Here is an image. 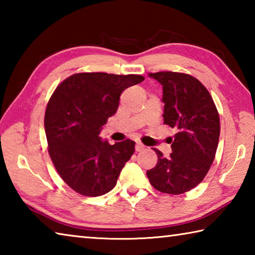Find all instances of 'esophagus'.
<instances>
[{"mask_svg":"<svg viewBox=\"0 0 255 255\" xmlns=\"http://www.w3.org/2000/svg\"><path fill=\"white\" fill-rule=\"evenodd\" d=\"M145 148V146L141 144V143H136V145H135V149H136V152H141V150H143Z\"/></svg>","mask_w":255,"mask_h":255,"instance_id":"obj_1","label":"esophagus"}]
</instances>
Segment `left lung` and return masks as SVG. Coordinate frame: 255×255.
I'll return each mask as SVG.
<instances>
[{"label": "left lung", "instance_id": "8db88e82", "mask_svg": "<svg viewBox=\"0 0 255 255\" xmlns=\"http://www.w3.org/2000/svg\"><path fill=\"white\" fill-rule=\"evenodd\" d=\"M163 86L164 124L178 132L170 157L161 150L157 163L146 172L150 184L163 193L180 195L199 184L208 173L218 146L219 115L204 85L184 73H149Z\"/></svg>", "mask_w": 255, "mask_h": 255}]
</instances>
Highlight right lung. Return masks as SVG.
Instances as JSON below:
<instances>
[{
  "instance_id": "add662e5",
  "label": "right lung",
  "mask_w": 255,
  "mask_h": 255,
  "mask_svg": "<svg viewBox=\"0 0 255 255\" xmlns=\"http://www.w3.org/2000/svg\"><path fill=\"white\" fill-rule=\"evenodd\" d=\"M143 81L135 74L79 73L51 96L45 114L48 152L60 178L80 195L109 192L135 152V141L110 145L99 133L117 111L124 90Z\"/></svg>"
}]
</instances>
